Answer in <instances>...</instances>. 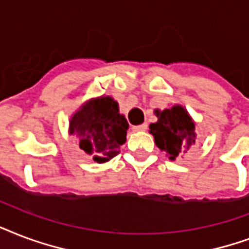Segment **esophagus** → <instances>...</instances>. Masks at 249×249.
I'll use <instances>...</instances> for the list:
<instances>
[{
	"instance_id": "34e87169",
	"label": "esophagus",
	"mask_w": 249,
	"mask_h": 249,
	"mask_svg": "<svg viewBox=\"0 0 249 249\" xmlns=\"http://www.w3.org/2000/svg\"><path fill=\"white\" fill-rule=\"evenodd\" d=\"M146 128H148V124H146V123H142V124L132 127V131H134V132H140V131H145Z\"/></svg>"
}]
</instances>
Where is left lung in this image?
I'll list each match as a JSON object with an SVG mask.
<instances>
[{
	"instance_id": "1",
	"label": "left lung",
	"mask_w": 249,
	"mask_h": 249,
	"mask_svg": "<svg viewBox=\"0 0 249 249\" xmlns=\"http://www.w3.org/2000/svg\"><path fill=\"white\" fill-rule=\"evenodd\" d=\"M155 114L157 122L151 123L149 134L153 135L160 151L174 161L196 142V122L186 107L179 104L163 110L156 109Z\"/></svg>"
}]
</instances>
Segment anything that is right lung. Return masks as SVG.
I'll return each mask as SVG.
<instances>
[{"label":"right lung","instance_id":"add662e5","mask_svg":"<svg viewBox=\"0 0 249 249\" xmlns=\"http://www.w3.org/2000/svg\"><path fill=\"white\" fill-rule=\"evenodd\" d=\"M128 123L119 113V105L111 96L87 100L71 115L69 135L76 138L80 149L97 163L114 159L126 142Z\"/></svg>","mask_w":249,"mask_h":249}]
</instances>
